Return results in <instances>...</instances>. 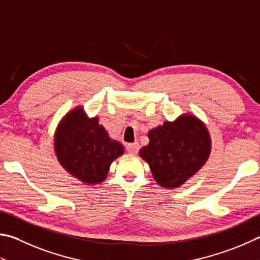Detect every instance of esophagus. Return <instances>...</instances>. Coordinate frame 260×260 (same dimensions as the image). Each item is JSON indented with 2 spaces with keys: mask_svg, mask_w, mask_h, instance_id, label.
<instances>
[{
  "mask_svg": "<svg viewBox=\"0 0 260 260\" xmlns=\"http://www.w3.org/2000/svg\"><path fill=\"white\" fill-rule=\"evenodd\" d=\"M139 149H140V145L138 142H134V143H129L127 144L126 146V150L127 152L131 153V154H136L139 152Z\"/></svg>",
  "mask_w": 260,
  "mask_h": 260,
  "instance_id": "obj_1",
  "label": "esophagus"
}]
</instances>
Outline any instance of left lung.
I'll use <instances>...</instances> for the list:
<instances>
[{
    "label": "left lung",
    "mask_w": 260,
    "mask_h": 260,
    "mask_svg": "<svg viewBox=\"0 0 260 260\" xmlns=\"http://www.w3.org/2000/svg\"><path fill=\"white\" fill-rule=\"evenodd\" d=\"M148 138L149 144L140 150V157L165 188L182 186L204 167L211 152L208 128L190 112L150 129Z\"/></svg>",
    "instance_id": "1"
}]
</instances>
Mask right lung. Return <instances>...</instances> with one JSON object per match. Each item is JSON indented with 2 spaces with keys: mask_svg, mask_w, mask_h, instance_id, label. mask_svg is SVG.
<instances>
[{
  "mask_svg": "<svg viewBox=\"0 0 260 260\" xmlns=\"http://www.w3.org/2000/svg\"><path fill=\"white\" fill-rule=\"evenodd\" d=\"M53 138L59 164L85 185L101 184L110 165L125 152L124 145L110 138L98 117L89 118L83 106L61 118Z\"/></svg>",
  "mask_w": 260,
  "mask_h": 260,
  "instance_id": "add662e5",
  "label": "right lung"
}]
</instances>
